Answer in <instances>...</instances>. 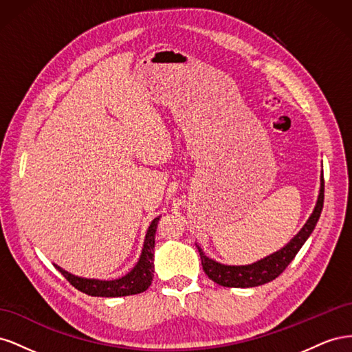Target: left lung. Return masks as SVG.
<instances>
[{
    "label": "left lung",
    "mask_w": 352,
    "mask_h": 352,
    "mask_svg": "<svg viewBox=\"0 0 352 352\" xmlns=\"http://www.w3.org/2000/svg\"><path fill=\"white\" fill-rule=\"evenodd\" d=\"M323 201H324V179L322 176L320 194H318V199H317L313 214L307 220L300 233H298V235L287 243L285 248L250 265L220 264L214 260L208 258L207 255L202 252V250L198 248L202 270L206 272V274L212 282L226 287H252V286H260L274 280L287 267V265H289V263L295 258L298 251L301 250L304 242L308 239V236L311 235V232L314 230L318 219H320L322 210H323Z\"/></svg>",
    "instance_id": "obj_1"
}]
</instances>
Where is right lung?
I'll list each match as a JSON object with an SVG mask.
<instances>
[{
	"label": "right lung",
	"mask_w": 352,
	"mask_h": 352,
	"mask_svg": "<svg viewBox=\"0 0 352 352\" xmlns=\"http://www.w3.org/2000/svg\"><path fill=\"white\" fill-rule=\"evenodd\" d=\"M160 217L151 221L150 228H148L144 250L141 254V258L133 267L131 273L116 280H98V279H83L73 276L63 270L58 265L56 269L65 276L72 286L76 287L78 291L91 295V296H126V295H135L141 294L148 289L154 278V243H155V230L157 223Z\"/></svg>",
	"instance_id": "obj_1"
}]
</instances>
